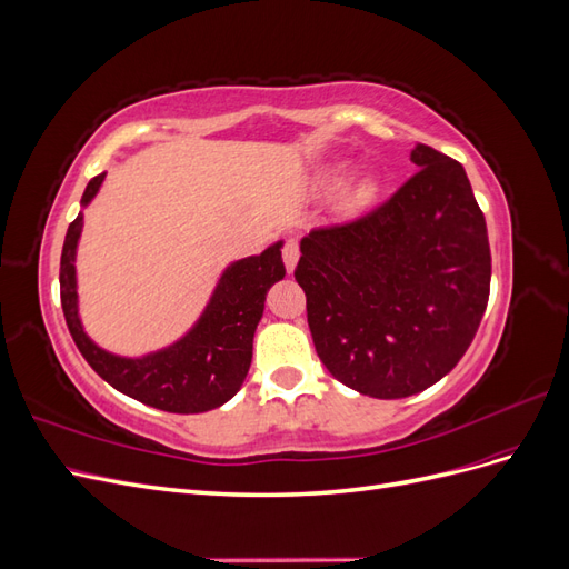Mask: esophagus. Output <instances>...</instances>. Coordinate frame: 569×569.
Masks as SVG:
<instances>
[{
    "label": "esophagus",
    "mask_w": 569,
    "mask_h": 569,
    "mask_svg": "<svg viewBox=\"0 0 569 569\" xmlns=\"http://www.w3.org/2000/svg\"><path fill=\"white\" fill-rule=\"evenodd\" d=\"M282 258H284L287 270H289V272L295 270V266H297V261H299V242H297V239H287L284 247H282Z\"/></svg>",
    "instance_id": "esophagus-1"
}]
</instances>
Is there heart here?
I'll return each mask as SVG.
<instances>
[{"label":"heart","instance_id":"1","mask_svg":"<svg viewBox=\"0 0 569 569\" xmlns=\"http://www.w3.org/2000/svg\"><path fill=\"white\" fill-rule=\"evenodd\" d=\"M375 180H363L360 182L358 187H356V192H353V201H368L372 194H375Z\"/></svg>","mask_w":569,"mask_h":569}]
</instances>
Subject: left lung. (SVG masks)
Listing matches in <instances>:
<instances>
[{
  "mask_svg": "<svg viewBox=\"0 0 569 569\" xmlns=\"http://www.w3.org/2000/svg\"><path fill=\"white\" fill-rule=\"evenodd\" d=\"M410 159L420 170L387 201L308 232L295 268L325 368L375 399L451 372L489 301V234L468 176L427 144Z\"/></svg>",
  "mask_w": 569,
  "mask_h": 569,
  "instance_id": "obj_1",
  "label": "left lung"
}]
</instances>
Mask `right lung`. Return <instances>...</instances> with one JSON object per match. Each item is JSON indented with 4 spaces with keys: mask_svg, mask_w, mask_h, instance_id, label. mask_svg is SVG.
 <instances>
[{
    "mask_svg": "<svg viewBox=\"0 0 569 569\" xmlns=\"http://www.w3.org/2000/svg\"><path fill=\"white\" fill-rule=\"evenodd\" d=\"M101 182L104 173L88 182L82 203H90ZM80 230L82 213L68 226L63 239L59 284L68 332L92 370L113 389L168 412H206L230 401L249 372L253 332L268 289L284 278L282 244L232 263L192 332L173 347L132 360L101 351L82 332L73 266Z\"/></svg>",
    "mask_w": 569,
    "mask_h": 569,
    "instance_id": "add662e5",
    "label": "right lung"
}]
</instances>
